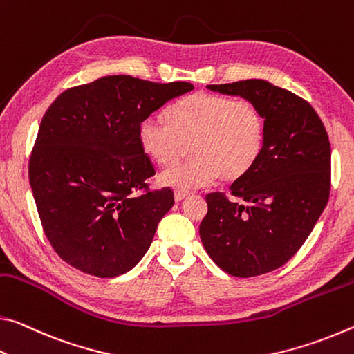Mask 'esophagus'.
<instances>
[{
	"mask_svg": "<svg viewBox=\"0 0 354 354\" xmlns=\"http://www.w3.org/2000/svg\"><path fill=\"white\" fill-rule=\"evenodd\" d=\"M189 194H191L189 191H185V189H176V191H174V199H176V202H180V201H183V199H187Z\"/></svg>",
	"mask_w": 354,
	"mask_h": 354,
	"instance_id": "34e87169",
	"label": "esophagus"
}]
</instances>
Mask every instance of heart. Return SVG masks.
Returning a JSON list of instances; mask_svg holds the SVG:
<instances>
[{"instance_id":"heart-1","label":"heart","mask_w":354,"mask_h":354,"mask_svg":"<svg viewBox=\"0 0 354 354\" xmlns=\"http://www.w3.org/2000/svg\"><path fill=\"white\" fill-rule=\"evenodd\" d=\"M167 124L146 118L139 124V144L160 166L176 162L190 149L193 156L161 172L160 183L177 189L198 188L219 177L236 182L252 169L263 150L266 124L256 103L227 95L196 92L167 109Z\"/></svg>"}]
</instances>
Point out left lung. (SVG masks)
<instances>
[{
    "label": "left lung",
    "mask_w": 354,
    "mask_h": 354,
    "mask_svg": "<svg viewBox=\"0 0 354 354\" xmlns=\"http://www.w3.org/2000/svg\"><path fill=\"white\" fill-rule=\"evenodd\" d=\"M254 102L266 133L257 163L224 193L207 194L199 234L208 256L236 277L270 273L308 240L331 191V144L309 102L263 80L208 84Z\"/></svg>",
    "instance_id": "obj_1"
}]
</instances>
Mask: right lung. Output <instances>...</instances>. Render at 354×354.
I'll return each mask as SVG.
<instances>
[{
	"label": "right lung",
	"instance_id": "right-lung-1",
	"mask_svg": "<svg viewBox=\"0 0 354 354\" xmlns=\"http://www.w3.org/2000/svg\"><path fill=\"white\" fill-rule=\"evenodd\" d=\"M193 88L113 75L64 91L46 109L28 174L46 239L64 262L115 277L147 252L174 193L149 188L155 167L139 124Z\"/></svg>",
	"mask_w": 354,
	"mask_h": 354
}]
</instances>
